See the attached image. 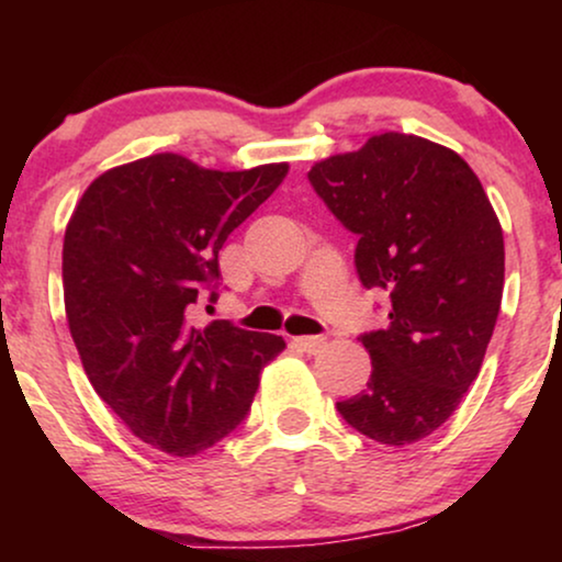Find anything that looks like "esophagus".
<instances>
[{"instance_id":"34e87169","label":"esophagus","mask_w":562,"mask_h":562,"mask_svg":"<svg viewBox=\"0 0 562 562\" xmlns=\"http://www.w3.org/2000/svg\"><path fill=\"white\" fill-rule=\"evenodd\" d=\"M299 348H302L304 352H310V356H317V352H322L327 348V337H319V335H306V337H296L294 340Z\"/></svg>"}]
</instances>
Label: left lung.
<instances>
[{"label":"left lung","mask_w":562,"mask_h":562,"mask_svg":"<svg viewBox=\"0 0 562 562\" xmlns=\"http://www.w3.org/2000/svg\"><path fill=\"white\" fill-rule=\"evenodd\" d=\"M310 181L358 235L366 289L389 294V327L360 337L371 379L337 412L381 445L445 425L481 371L504 291V235L473 168L417 135L381 133L312 166Z\"/></svg>","instance_id":"1"}]
</instances>
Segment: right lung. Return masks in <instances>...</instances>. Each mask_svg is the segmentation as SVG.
<instances>
[{"label":"right lung","instance_id":"right-lung-1","mask_svg":"<svg viewBox=\"0 0 562 562\" xmlns=\"http://www.w3.org/2000/svg\"><path fill=\"white\" fill-rule=\"evenodd\" d=\"M286 173L289 164L214 171L156 153L97 176L68 220L64 304L83 371L130 432L168 456L233 432L286 348L279 335L191 322L229 233Z\"/></svg>","mask_w":562,"mask_h":562}]
</instances>
